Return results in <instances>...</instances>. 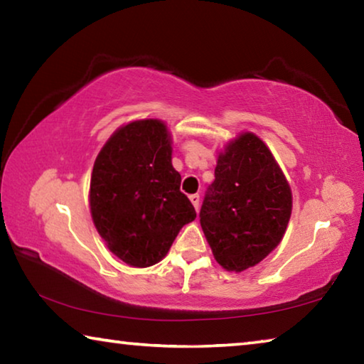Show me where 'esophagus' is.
Returning a JSON list of instances; mask_svg holds the SVG:
<instances>
[{
    "mask_svg": "<svg viewBox=\"0 0 364 364\" xmlns=\"http://www.w3.org/2000/svg\"><path fill=\"white\" fill-rule=\"evenodd\" d=\"M189 199H191V202H193V205H194L196 210H199V205H200V196H199V194H193V196H189Z\"/></svg>",
    "mask_w": 364,
    "mask_h": 364,
    "instance_id": "esophagus-1",
    "label": "esophagus"
}]
</instances>
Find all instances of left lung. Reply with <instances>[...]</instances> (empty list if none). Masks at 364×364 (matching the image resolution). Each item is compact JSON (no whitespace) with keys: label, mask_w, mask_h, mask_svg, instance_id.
I'll return each instance as SVG.
<instances>
[{"label":"left lung","mask_w":364,"mask_h":364,"mask_svg":"<svg viewBox=\"0 0 364 364\" xmlns=\"http://www.w3.org/2000/svg\"><path fill=\"white\" fill-rule=\"evenodd\" d=\"M291 212V188L263 141L254 133L231 141L199 213L215 260L228 271L255 267L281 242Z\"/></svg>","instance_id":"1"}]
</instances>
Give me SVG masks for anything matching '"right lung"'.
Masks as SVG:
<instances>
[{"label":"right lung","instance_id":"right-lung-1","mask_svg":"<svg viewBox=\"0 0 364 364\" xmlns=\"http://www.w3.org/2000/svg\"><path fill=\"white\" fill-rule=\"evenodd\" d=\"M180 184L162 122L138 120L117 130L97 156L90 184L91 217L110 252L138 268L162 260L196 218Z\"/></svg>","mask_w":364,"mask_h":364}]
</instances>
